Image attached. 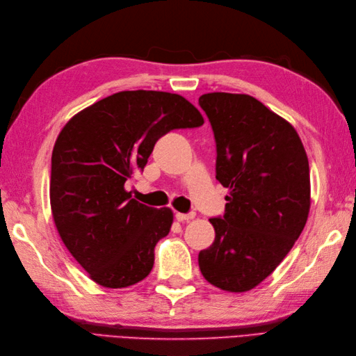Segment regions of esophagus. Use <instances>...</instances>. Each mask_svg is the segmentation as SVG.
<instances>
[{
    "label": "esophagus",
    "instance_id": "obj_1",
    "mask_svg": "<svg viewBox=\"0 0 356 356\" xmlns=\"http://www.w3.org/2000/svg\"><path fill=\"white\" fill-rule=\"evenodd\" d=\"M194 217H195V213H188V214L176 213V218H177L179 222H190V220H193Z\"/></svg>",
    "mask_w": 356,
    "mask_h": 356
}]
</instances>
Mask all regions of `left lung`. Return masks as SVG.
<instances>
[{"mask_svg": "<svg viewBox=\"0 0 356 356\" xmlns=\"http://www.w3.org/2000/svg\"><path fill=\"white\" fill-rule=\"evenodd\" d=\"M217 145L216 179L229 194L223 217L209 218L214 243L199 254L207 282L246 292L269 277L307 222L311 177L295 128L249 95L199 97Z\"/></svg>", "mask_w": 356, "mask_h": 356, "instance_id": "left-lung-1", "label": "left lung"}]
</instances>
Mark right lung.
Listing matches in <instances>:
<instances>
[{
	"mask_svg": "<svg viewBox=\"0 0 356 356\" xmlns=\"http://www.w3.org/2000/svg\"><path fill=\"white\" fill-rule=\"evenodd\" d=\"M203 125L184 96L133 90L74 115L51 153L50 207L59 237L90 278L119 289L139 283L168 236L170 208L131 199L125 182L145 168L154 143L176 128Z\"/></svg>",
	"mask_w": 356,
	"mask_h": 356,
	"instance_id": "1",
	"label": "right lung"
}]
</instances>
